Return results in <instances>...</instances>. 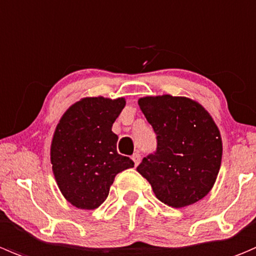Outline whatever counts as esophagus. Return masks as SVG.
<instances>
[{
    "label": "esophagus",
    "instance_id": "esophagus-1",
    "mask_svg": "<svg viewBox=\"0 0 256 256\" xmlns=\"http://www.w3.org/2000/svg\"><path fill=\"white\" fill-rule=\"evenodd\" d=\"M132 160H134V164H135V166H138V164H140V160H141V155L138 152H135L132 155Z\"/></svg>",
    "mask_w": 256,
    "mask_h": 256
}]
</instances>
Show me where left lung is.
<instances>
[{"label": "left lung", "instance_id": "8db88e82", "mask_svg": "<svg viewBox=\"0 0 256 256\" xmlns=\"http://www.w3.org/2000/svg\"><path fill=\"white\" fill-rule=\"evenodd\" d=\"M138 106L155 131L158 148L136 170L156 198L171 208H184L206 196L222 155L220 131L210 114L181 96H146Z\"/></svg>", "mask_w": 256, "mask_h": 256}]
</instances>
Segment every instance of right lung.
Segmentation results:
<instances>
[{
	"instance_id": "1",
	"label": "right lung",
	"mask_w": 256,
	"mask_h": 256,
	"mask_svg": "<svg viewBox=\"0 0 256 256\" xmlns=\"http://www.w3.org/2000/svg\"><path fill=\"white\" fill-rule=\"evenodd\" d=\"M125 105L124 98H85L68 108L54 130L52 171L62 195L78 209L100 206L115 176L134 168L118 152V138L111 130Z\"/></svg>"
}]
</instances>
